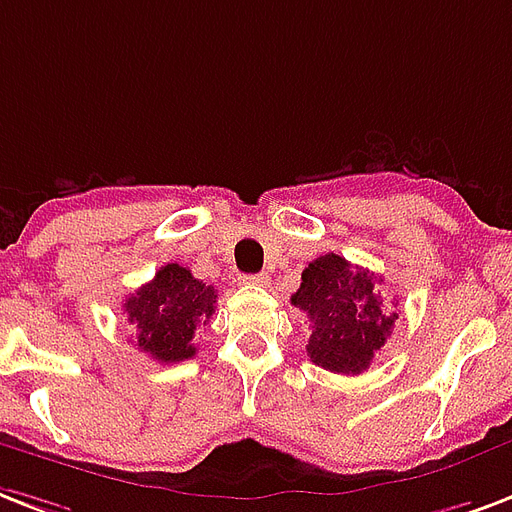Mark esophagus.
<instances>
[{"label": "esophagus", "mask_w": 512, "mask_h": 512, "mask_svg": "<svg viewBox=\"0 0 512 512\" xmlns=\"http://www.w3.org/2000/svg\"><path fill=\"white\" fill-rule=\"evenodd\" d=\"M241 282L244 284H268V273H249V276H241Z\"/></svg>", "instance_id": "esophagus-1"}]
</instances>
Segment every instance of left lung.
<instances>
[{
  "instance_id": "left-lung-1",
  "label": "left lung",
  "mask_w": 512,
  "mask_h": 512,
  "mask_svg": "<svg viewBox=\"0 0 512 512\" xmlns=\"http://www.w3.org/2000/svg\"><path fill=\"white\" fill-rule=\"evenodd\" d=\"M292 306L306 314L311 327L306 343L311 362L351 376L370 368L397 319L392 306L381 303L378 276L333 252L308 263Z\"/></svg>"
}]
</instances>
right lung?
I'll list each match as a JSON object with an SVG mask.
<instances>
[{
	"label": "right lung",
	"instance_id": "add662e5",
	"mask_svg": "<svg viewBox=\"0 0 512 512\" xmlns=\"http://www.w3.org/2000/svg\"><path fill=\"white\" fill-rule=\"evenodd\" d=\"M217 303L212 284L195 279L179 263L163 265L155 279L128 295L123 303L136 330V346L158 362H182L195 357L193 335L209 325Z\"/></svg>",
	"mask_w": 512,
	"mask_h": 512
}]
</instances>
